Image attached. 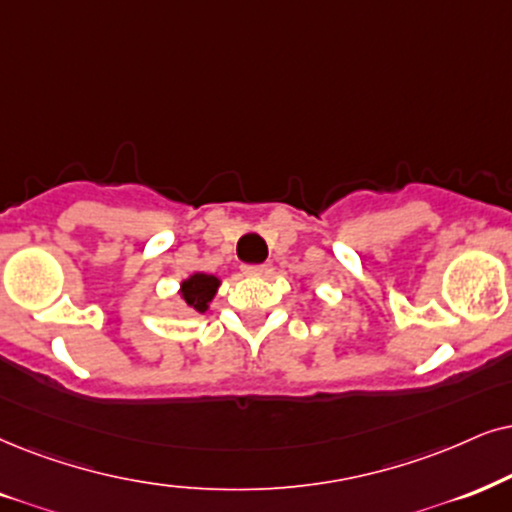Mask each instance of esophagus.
Instances as JSON below:
<instances>
[{
    "label": "esophagus",
    "mask_w": 512,
    "mask_h": 512,
    "mask_svg": "<svg viewBox=\"0 0 512 512\" xmlns=\"http://www.w3.org/2000/svg\"><path fill=\"white\" fill-rule=\"evenodd\" d=\"M267 264H243V274L245 276H262L267 274Z\"/></svg>",
    "instance_id": "34e87169"
}]
</instances>
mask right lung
<instances>
[{
  "instance_id": "add662e5",
  "label": "right lung",
  "mask_w": 512,
  "mask_h": 512,
  "mask_svg": "<svg viewBox=\"0 0 512 512\" xmlns=\"http://www.w3.org/2000/svg\"><path fill=\"white\" fill-rule=\"evenodd\" d=\"M219 286V278L210 274H193L189 281H184L181 286V295L189 307L196 309V312H205L208 309V302L215 297Z\"/></svg>"
}]
</instances>
